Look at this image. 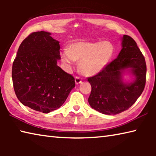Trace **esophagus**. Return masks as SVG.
Instances as JSON below:
<instances>
[{
    "label": "esophagus",
    "instance_id": "obj_1",
    "mask_svg": "<svg viewBox=\"0 0 156 156\" xmlns=\"http://www.w3.org/2000/svg\"><path fill=\"white\" fill-rule=\"evenodd\" d=\"M75 82H76V84H80L82 83V78L80 77H79V76H76L75 77Z\"/></svg>",
    "mask_w": 156,
    "mask_h": 156
}]
</instances>
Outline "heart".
I'll list each match as a JSON object with an SVG mask.
<instances>
[{
	"label": "heart",
	"instance_id": "obj_1",
	"mask_svg": "<svg viewBox=\"0 0 156 156\" xmlns=\"http://www.w3.org/2000/svg\"><path fill=\"white\" fill-rule=\"evenodd\" d=\"M115 47L110 41H77L72 43L69 49L62 53V60L72 66L75 60H80L79 69L85 76H94L103 69L112 59Z\"/></svg>",
	"mask_w": 156,
	"mask_h": 156
}]
</instances>
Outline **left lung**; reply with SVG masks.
I'll use <instances>...</instances> for the list:
<instances>
[{"label": "left lung", "instance_id": "obj_1", "mask_svg": "<svg viewBox=\"0 0 156 156\" xmlns=\"http://www.w3.org/2000/svg\"><path fill=\"white\" fill-rule=\"evenodd\" d=\"M118 56L101 72L88 78L91 91L88 98L90 106L103 114L115 115L127 110L135 103L143 91L146 83L147 65L136 41L124 35ZM130 68L135 76L133 83L126 84L122 72Z\"/></svg>", "mask_w": 156, "mask_h": 156}]
</instances>
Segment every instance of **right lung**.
<instances>
[{
    "label": "right lung",
    "instance_id": "1",
    "mask_svg": "<svg viewBox=\"0 0 156 156\" xmlns=\"http://www.w3.org/2000/svg\"><path fill=\"white\" fill-rule=\"evenodd\" d=\"M46 31L32 32L23 40L12 65V81L18 99L37 112L58 109L75 87V79L57 65L59 42Z\"/></svg>",
    "mask_w": 156,
    "mask_h": 156
}]
</instances>
